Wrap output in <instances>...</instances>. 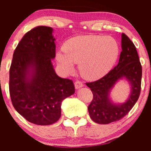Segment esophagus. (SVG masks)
Returning a JSON list of instances; mask_svg holds the SVG:
<instances>
[{
    "label": "esophagus",
    "instance_id": "obj_1",
    "mask_svg": "<svg viewBox=\"0 0 151 151\" xmlns=\"http://www.w3.org/2000/svg\"><path fill=\"white\" fill-rule=\"evenodd\" d=\"M84 86V84H82V82L80 81H76L75 83H74V86H75L76 89H79L80 88Z\"/></svg>",
    "mask_w": 151,
    "mask_h": 151
}]
</instances>
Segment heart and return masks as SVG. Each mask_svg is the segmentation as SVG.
Masks as SVG:
<instances>
[{
  "label": "heart",
  "instance_id": "heart-1",
  "mask_svg": "<svg viewBox=\"0 0 151 151\" xmlns=\"http://www.w3.org/2000/svg\"><path fill=\"white\" fill-rule=\"evenodd\" d=\"M63 50L56 55L62 70L71 73L74 63H79V73L87 80H96L108 74L119 55V44L111 36H76L66 41Z\"/></svg>",
  "mask_w": 151,
  "mask_h": 151
}]
</instances>
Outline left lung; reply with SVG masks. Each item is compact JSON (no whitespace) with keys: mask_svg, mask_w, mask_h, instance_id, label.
<instances>
[{"mask_svg":"<svg viewBox=\"0 0 151 151\" xmlns=\"http://www.w3.org/2000/svg\"><path fill=\"white\" fill-rule=\"evenodd\" d=\"M119 63L106 75L93 82L86 83L93 97L88 111L90 118L99 124H108L125 116L138 101L141 93L142 67L134 44L127 35H121ZM126 80L131 86L129 97L124 103H115L110 93L118 81Z\"/></svg>","mask_w":151,"mask_h":151,"instance_id":"left-lung-1","label":"left lung"}]
</instances>
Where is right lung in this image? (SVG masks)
Masks as SVG:
<instances>
[{"label": "right lung", "instance_id": "1", "mask_svg": "<svg viewBox=\"0 0 151 151\" xmlns=\"http://www.w3.org/2000/svg\"><path fill=\"white\" fill-rule=\"evenodd\" d=\"M53 29L38 26L18 43L10 69L9 91L15 110L29 122L51 125L61 116L62 101L75 92L73 81L56 74Z\"/></svg>", "mask_w": 151, "mask_h": 151}]
</instances>
